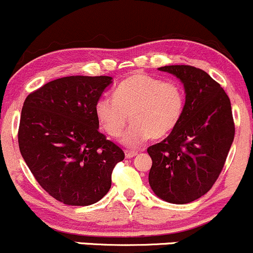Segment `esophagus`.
Wrapping results in <instances>:
<instances>
[{"label": "esophagus", "instance_id": "obj_1", "mask_svg": "<svg viewBox=\"0 0 253 253\" xmlns=\"http://www.w3.org/2000/svg\"><path fill=\"white\" fill-rule=\"evenodd\" d=\"M135 156H137V152L136 151H126V158H134Z\"/></svg>", "mask_w": 253, "mask_h": 253}]
</instances>
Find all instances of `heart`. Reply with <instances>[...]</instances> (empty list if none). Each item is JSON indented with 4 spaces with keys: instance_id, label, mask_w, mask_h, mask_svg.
I'll list each match as a JSON object with an SVG mask.
<instances>
[{
    "instance_id": "1",
    "label": "heart",
    "mask_w": 253,
    "mask_h": 253,
    "mask_svg": "<svg viewBox=\"0 0 253 253\" xmlns=\"http://www.w3.org/2000/svg\"><path fill=\"white\" fill-rule=\"evenodd\" d=\"M186 107V93L176 81H164L136 72L117 85L115 97L101 96L95 117L106 134L118 137L132 121L122 143L137 148L151 137L168 136L180 123Z\"/></svg>"
}]
</instances>
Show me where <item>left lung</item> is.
Listing matches in <instances>:
<instances>
[{
	"label": "left lung",
	"instance_id": "1",
	"mask_svg": "<svg viewBox=\"0 0 253 253\" xmlns=\"http://www.w3.org/2000/svg\"><path fill=\"white\" fill-rule=\"evenodd\" d=\"M180 78L186 107L178 126L162 142L149 146L148 181L157 197L187 204L212 188L234 140L232 106L221 85L189 65L159 67Z\"/></svg>",
	"mask_w": 253,
	"mask_h": 253
}]
</instances>
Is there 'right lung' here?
I'll return each instance as SVG.
<instances>
[{"label":"right lung","mask_w":253,"mask_h":253,"mask_svg":"<svg viewBox=\"0 0 253 253\" xmlns=\"http://www.w3.org/2000/svg\"><path fill=\"white\" fill-rule=\"evenodd\" d=\"M108 76L51 81L24 101L18 142L40 186L65 205L86 206L107 194L124 152L99 131L95 104Z\"/></svg>","instance_id":"right-lung-1"}]
</instances>
